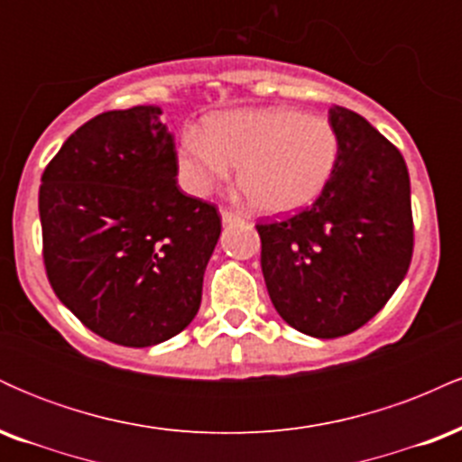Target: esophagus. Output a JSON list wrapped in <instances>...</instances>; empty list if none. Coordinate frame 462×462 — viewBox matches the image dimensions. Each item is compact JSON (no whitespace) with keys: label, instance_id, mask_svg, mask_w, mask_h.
<instances>
[{"label":"esophagus","instance_id":"34e87169","mask_svg":"<svg viewBox=\"0 0 462 462\" xmlns=\"http://www.w3.org/2000/svg\"><path fill=\"white\" fill-rule=\"evenodd\" d=\"M221 221H224V226L241 224L243 217L238 215V213H235V210H227V208H224V210H221Z\"/></svg>","mask_w":462,"mask_h":462}]
</instances>
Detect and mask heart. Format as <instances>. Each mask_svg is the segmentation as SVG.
Instances as JSON below:
<instances>
[{"label":"heart","mask_w":462,"mask_h":462,"mask_svg":"<svg viewBox=\"0 0 462 462\" xmlns=\"http://www.w3.org/2000/svg\"><path fill=\"white\" fill-rule=\"evenodd\" d=\"M338 161L330 121L286 106L217 113L184 132L178 167L184 187L206 195L238 167V184L264 215L304 208L323 193Z\"/></svg>","instance_id":"obj_1"}]
</instances>
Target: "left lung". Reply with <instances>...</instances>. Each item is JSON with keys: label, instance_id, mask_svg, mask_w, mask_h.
<instances>
[{"label": "left lung", "instance_id": "left-lung-1", "mask_svg": "<svg viewBox=\"0 0 462 462\" xmlns=\"http://www.w3.org/2000/svg\"><path fill=\"white\" fill-rule=\"evenodd\" d=\"M334 173L306 210L258 224L269 298L295 330L337 338L395 293L412 258L411 178L402 153L365 116L332 106Z\"/></svg>", "mask_w": 462, "mask_h": 462}]
</instances>
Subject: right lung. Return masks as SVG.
Returning a JSON list of instances; mask_svg holds the SVG:
<instances>
[{"mask_svg": "<svg viewBox=\"0 0 462 462\" xmlns=\"http://www.w3.org/2000/svg\"><path fill=\"white\" fill-rule=\"evenodd\" d=\"M161 115L158 106L97 115L41 178L51 289L88 330L125 347L158 346L195 319L221 235L215 206L180 190Z\"/></svg>", "mask_w": 462, "mask_h": 462, "instance_id": "1", "label": "right lung"}]
</instances>
